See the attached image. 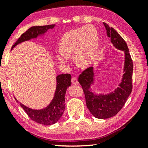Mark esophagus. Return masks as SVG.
<instances>
[{
    "label": "esophagus",
    "mask_w": 148,
    "mask_h": 148,
    "mask_svg": "<svg viewBox=\"0 0 148 148\" xmlns=\"http://www.w3.org/2000/svg\"><path fill=\"white\" fill-rule=\"evenodd\" d=\"M71 82L73 84H75V85H77L79 84L78 81H77V79L76 78V77H72V79H71Z\"/></svg>",
    "instance_id": "obj_1"
}]
</instances>
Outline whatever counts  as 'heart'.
<instances>
[{"mask_svg": "<svg viewBox=\"0 0 148 148\" xmlns=\"http://www.w3.org/2000/svg\"><path fill=\"white\" fill-rule=\"evenodd\" d=\"M99 47V35L97 29L92 25L82 27L63 34L56 58L59 63L66 64L73 54L74 61L78 66H87L96 57Z\"/></svg>", "mask_w": 148, "mask_h": 148, "instance_id": "heart-1", "label": "heart"}]
</instances>
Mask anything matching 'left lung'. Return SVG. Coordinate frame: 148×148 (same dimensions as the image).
I'll use <instances>...</instances> for the list:
<instances>
[{
	"mask_svg": "<svg viewBox=\"0 0 148 148\" xmlns=\"http://www.w3.org/2000/svg\"><path fill=\"white\" fill-rule=\"evenodd\" d=\"M110 42L116 49L124 51L125 62L121 83L114 91L108 94H95L91 87L94 84L93 67H89L78 77L86 97L87 108L96 118L107 119L118 113L126 102L132 89V76L133 63L127 44L123 38L112 27L103 23Z\"/></svg>",
	"mask_w": 148,
	"mask_h": 148,
	"instance_id": "left-lung-1",
	"label": "left lung"
}]
</instances>
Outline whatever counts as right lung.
Segmentation results:
<instances>
[{
    "instance_id": "add662e5",
    "label": "right lung",
    "mask_w": 148,
    "mask_h": 148,
    "mask_svg": "<svg viewBox=\"0 0 148 148\" xmlns=\"http://www.w3.org/2000/svg\"><path fill=\"white\" fill-rule=\"evenodd\" d=\"M56 25H49L44 26L31 27L21 35L12 48L13 49L17 44L25 41L36 38L44 35L48 29H51ZM57 86L53 99L47 107L41 110H33L27 107L17 101L26 114L32 121L42 125H50L56 123L61 118L64 110L65 94L67 88L71 86V75L69 74H59L56 77Z\"/></svg>"
}]
</instances>
